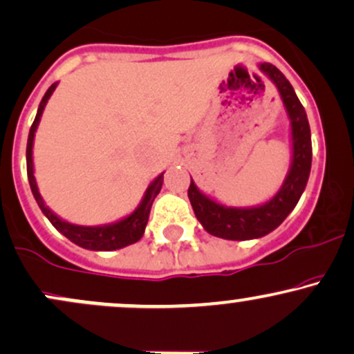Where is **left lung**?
<instances>
[{
	"label": "left lung",
	"mask_w": 354,
	"mask_h": 354,
	"mask_svg": "<svg viewBox=\"0 0 354 354\" xmlns=\"http://www.w3.org/2000/svg\"><path fill=\"white\" fill-rule=\"evenodd\" d=\"M258 68L278 88L290 120L291 163L281 188L271 200L256 206L223 205L200 191L193 180L188 188L189 203L203 228L213 236L231 241L263 238L278 228L298 205L311 171V131L303 104L299 103L290 81L278 68L270 63H259Z\"/></svg>",
	"instance_id": "left-lung-1"
}]
</instances>
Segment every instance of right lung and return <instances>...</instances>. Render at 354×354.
Instances as JSON below:
<instances>
[{
	"instance_id": "1",
	"label": "right lung",
	"mask_w": 354,
	"mask_h": 354,
	"mask_svg": "<svg viewBox=\"0 0 354 354\" xmlns=\"http://www.w3.org/2000/svg\"><path fill=\"white\" fill-rule=\"evenodd\" d=\"M58 83H53L48 91L44 93L41 103L38 106V113H36V118L31 124L30 135H28V145H26V168H28V181H30L31 191H33V196L36 203H38L39 209L43 211V214L50 219V223L55 226L56 230L59 231L61 234H64L70 241L75 243L84 250H93V251H115L120 250V248L129 246L133 243L140 241L141 236L145 234L146 225H148L149 218V209H151V205L154 198L158 196V193L161 191V186H163V174L156 176L154 180L149 183V186L145 191V196L141 200L138 208L133 211L131 214L124 216L123 219L115 223H108V225H100V226H80L73 225V223L64 221L63 218H59L58 214L53 213V211L44 205L41 194H39L38 185H36L35 178V165H33V143H35V133L38 129L39 120H41V115L44 111V106H46L48 100L53 95Z\"/></svg>"
}]
</instances>
